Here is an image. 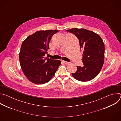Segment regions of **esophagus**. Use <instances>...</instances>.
Wrapping results in <instances>:
<instances>
[{
	"label": "esophagus",
	"mask_w": 121,
	"mask_h": 121,
	"mask_svg": "<svg viewBox=\"0 0 121 121\" xmlns=\"http://www.w3.org/2000/svg\"><path fill=\"white\" fill-rule=\"evenodd\" d=\"M62 62H63L64 64H65V65H67V64H68L69 63V62H66V61H62Z\"/></svg>",
	"instance_id": "34e87169"
}]
</instances>
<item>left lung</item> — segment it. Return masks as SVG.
I'll list each match as a JSON object with an SVG mask.
<instances>
[{
	"label": "left lung",
	"mask_w": 121,
	"mask_h": 121,
	"mask_svg": "<svg viewBox=\"0 0 121 121\" xmlns=\"http://www.w3.org/2000/svg\"><path fill=\"white\" fill-rule=\"evenodd\" d=\"M78 37L80 48L83 51L84 66L77 67L72 76L80 81H88L94 78L100 72L104 60V43L99 34L85 29L73 28L66 30Z\"/></svg>",
	"instance_id": "obj_1"
}]
</instances>
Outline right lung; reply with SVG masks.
<instances>
[{"label":"right lung","instance_id":"obj_1","mask_svg":"<svg viewBox=\"0 0 121 121\" xmlns=\"http://www.w3.org/2000/svg\"><path fill=\"white\" fill-rule=\"evenodd\" d=\"M58 31L39 30L28 36L22 43L19 53L20 65L24 75L34 84L49 82L61 65L59 60L44 57L52 37Z\"/></svg>","mask_w":121,"mask_h":121}]
</instances>
